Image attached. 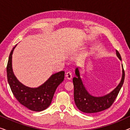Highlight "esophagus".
<instances>
[{"label": "esophagus", "mask_w": 130, "mask_h": 130, "mask_svg": "<svg viewBox=\"0 0 130 130\" xmlns=\"http://www.w3.org/2000/svg\"><path fill=\"white\" fill-rule=\"evenodd\" d=\"M66 77L68 80H71L72 78V74L71 72H67L66 73Z\"/></svg>", "instance_id": "34e87169"}]
</instances>
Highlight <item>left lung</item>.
<instances>
[{"label": "left lung", "mask_w": 130, "mask_h": 130, "mask_svg": "<svg viewBox=\"0 0 130 130\" xmlns=\"http://www.w3.org/2000/svg\"><path fill=\"white\" fill-rule=\"evenodd\" d=\"M116 54L119 59L122 61L121 57L117 50H116ZM81 67H77L75 70L76 76L73 79L74 85V99L77 108L83 112L88 113L99 112L109 108L114 102L123 85L125 73L122 64V76L120 82L111 92L101 96L92 95L88 91L81 77Z\"/></svg>", "instance_id": "left-lung-1"}]
</instances>
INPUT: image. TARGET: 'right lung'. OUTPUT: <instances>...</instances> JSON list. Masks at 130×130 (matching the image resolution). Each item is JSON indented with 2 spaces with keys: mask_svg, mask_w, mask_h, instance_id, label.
Masks as SVG:
<instances>
[{
  "mask_svg": "<svg viewBox=\"0 0 130 130\" xmlns=\"http://www.w3.org/2000/svg\"><path fill=\"white\" fill-rule=\"evenodd\" d=\"M17 45L13 48L9 57L6 69L9 85L13 95L21 104L31 111H44L50 105L57 88L64 80V72L61 71L53 74L37 88L25 86L17 79L12 69V54Z\"/></svg>",
  "mask_w": 130,
  "mask_h": 130,
  "instance_id": "1",
  "label": "right lung"
}]
</instances>
